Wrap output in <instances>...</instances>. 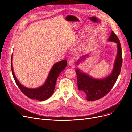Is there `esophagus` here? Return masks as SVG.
Masks as SVG:
<instances>
[{
    "mask_svg": "<svg viewBox=\"0 0 132 132\" xmlns=\"http://www.w3.org/2000/svg\"><path fill=\"white\" fill-rule=\"evenodd\" d=\"M75 63V60L74 59H71L68 62V64L70 67H73Z\"/></svg>",
    "mask_w": 132,
    "mask_h": 132,
    "instance_id": "34e87169",
    "label": "esophagus"
}]
</instances>
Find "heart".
<instances>
[{"instance_id":"b5f03b06","label":"heart","mask_w":132,"mask_h":132,"mask_svg":"<svg viewBox=\"0 0 132 132\" xmlns=\"http://www.w3.org/2000/svg\"><path fill=\"white\" fill-rule=\"evenodd\" d=\"M85 46H86V45L85 43H82V44H81V45H80L78 47L79 51H82V50H83L85 48Z\"/></svg>"}]
</instances>
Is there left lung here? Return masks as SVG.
Wrapping results in <instances>:
<instances>
[{
	"instance_id": "left-lung-1",
	"label": "left lung",
	"mask_w": 132,
	"mask_h": 132,
	"mask_svg": "<svg viewBox=\"0 0 132 132\" xmlns=\"http://www.w3.org/2000/svg\"><path fill=\"white\" fill-rule=\"evenodd\" d=\"M108 40L117 43L118 48L113 69L109 76L103 79H95L89 76L88 74L84 73L78 68L75 70L77 75L78 90L81 95L86 96V100L89 101L98 100L107 95L114 86L121 71L122 57L120 42L116 34L113 31ZM87 56L88 55L87 54L82 56L77 62V64L80 61L86 58Z\"/></svg>"
}]
</instances>
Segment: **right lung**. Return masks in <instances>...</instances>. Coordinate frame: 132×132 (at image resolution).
<instances>
[{
  "mask_svg": "<svg viewBox=\"0 0 132 132\" xmlns=\"http://www.w3.org/2000/svg\"><path fill=\"white\" fill-rule=\"evenodd\" d=\"M12 56H13V54L11 57V69L12 74L18 87L24 95L30 99H36L39 101H43L51 97L55 90L56 80L61 72L65 69L67 64V61L64 60L56 63L50 71L45 83L41 86L37 88L30 89L23 86L17 79L13 71V67H12Z\"/></svg>",
  "mask_w": 132,
  "mask_h": 132,
  "instance_id": "1",
  "label": "right lung"
}]
</instances>
